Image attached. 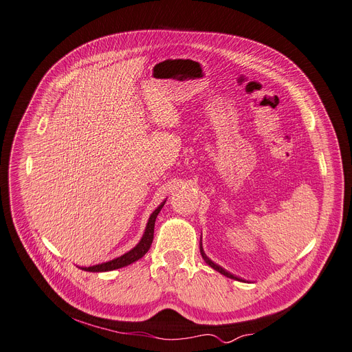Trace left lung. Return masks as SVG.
Wrapping results in <instances>:
<instances>
[{
  "label": "left lung",
  "mask_w": 352,
  "mask_h": 352,
  "mask_svg": "<svg viewBox=\"0 0 352 352\" xmlns=\"http://www.w3.org/2000/svg\"><path fill=\"white\" fill-rule=\"evenodd\" d=\"M200 253H201V256H203V258H204V262L210 266V267H212L214 270H217L219 273H221V274H224V276H227V278H230V279H234V280H240L237 276H234V274H232L230 272H227L226 269H223L221 266H219V265H216V263H214L212 261H211V258H208L207 257V254L204 253V250H203V241L200 240Z\"/></svg>",
  "instance_id": "8db88e82"
}]
</instances>
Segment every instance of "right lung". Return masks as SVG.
I'll use <instances>...</instances> for the list:
<instances>
[{"label":"right lung","mask_w":352,"mask_h":352,"mask_svg":"<svg viewBox=\"0 0 352 352\" xmlns=\"http://www.w3.org/2000/svg\"><path fill=\"white\" fill-rule=\"evenodd\" d=\"M166 200H164L155 210L154 212L151 214L149 219H148V223H146V227H145V232L141 237V240L138 241V244L133 249H131L129 252H126L125 254H122L116 258H113V261H109V262H104V263H100V265H95V266H90V267H83V270L86 272H109V270H115V269H120V267H125L136 261H140V258L142 256H145V253L149 250L151 244H152V240H154V227H155V220H157V216L160 214L161 208L164 207Z\"/></svg>","instance_id":"right-lung-1"}]
</instances>
